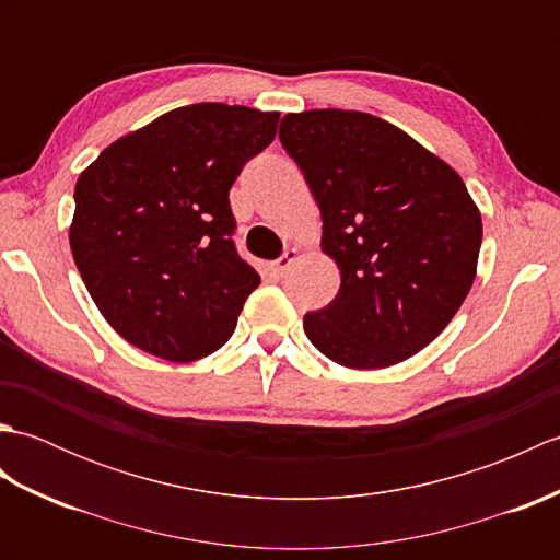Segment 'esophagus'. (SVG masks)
Instances as JSON below:
<instances>
[{
  "label": "esophagus",
  "instance_id": "esophagus-1",
  "mask_svg": "<svg viewBox=\"0 0 560 560\" xmlns=\"http://www.w3.org/2000/svg\"><path fill=\"white\" fill-rule=\"evenodd\" d=\"M295 259H299V249H287V253H283V255L271 265L273 273H279V277H283V273H287V271L293 267Z\"/></svg>",
  "mask_w": 560,
  "mask_h": 560
}]
</instances>
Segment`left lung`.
Returning <instances> with one entry per match:
<instances>
[{
	"mask_svg": "<svg viewBox=\"0 0 560 560\" xmlns=\"http://www.w3.org/2000/svg\"><path fill=\"white\" fill-rule=\"evenodd\" d=\"M279 139L323 213L341 287L303 329L329 361L375 371L411 359L477 277L481 213L457 171L399 127L359 110H305Z\"/></svg>",
	"mask_w": 560,
	"mask_h": 560,
	"instance_id": "obj_1",
	"label": "left lung"
}]
</instances>
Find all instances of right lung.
Returning a JSON list of instances; mask_svg holds the SVG:
<instances>
[{"mask_svg": "<svg viewBox=\"0 0 560 560\" xmlns=\"http://www.w3.org/2000/svg\"><path fill=\"white\" fill-rule=\"evenodd\" d=\"M279 113L195 103L120 137L79 175L71 255L108 325L189 363L231 339L259 273L233 245L229 192Z\"/></svg>", "mask_w": 560, "mask_h": 560, "instance_id": "obj_1", "label": "right lung"}]
</instances>
